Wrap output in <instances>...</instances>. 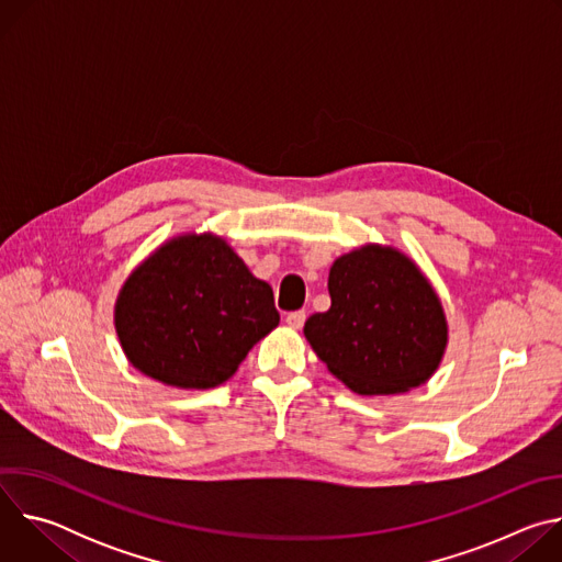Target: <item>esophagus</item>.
<instances>
[{
	"label": "esophagus",
	"instance_id": "1",
	"mask_svg": "<svg viewBox=\"0 0 562 562\" xmlns=\"http://www.w3.org/2000/svg\"><path fill=\"white\" fill-rule=\"evenodd\" d=\"M304 319H306V313H304V311H293V313L286 315V325H289L291 329H302Z\"/></svg>",
	"mask_w": 562,
	"mask_h": 562
}]
</instances>
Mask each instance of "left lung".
Returning a JSON list of instances; mask_svg holds the SVG:
<instances>
[{
  "instance_id": "1",
  "label": "left lung",
  "mask_w": 562,
  "mask_h": 562,
  "mask_svg": "<svg viewBox=\"0 0 562 562\" xmlns=\"http://www.w3.org/2000/svg\"><path fill=\"white\" fill-rule=\"evenodd\" d=\"M331 306L304 323L327 369L360 395H397L425 384L449 345L440 295L423 269L391 245L367 243L329 269Z\"/></svg>"
}]
</instances>
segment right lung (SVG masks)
<instances>
[{
	"label": "right lung",
	"mask_w": 562,
	"mask_h": 562,
	"mask_svg": "<svg viewBox=\"0 0 562 562\" xmlns=\"http://www.w3.org/2000/svg\"><path fill=\"white\" fill-rule=\"evenodd\" d=\"M113 323L126 360L176 389H213L280 325L273 291L226 237L165 239L124 280Z\"/></svg>",
	"instance_id": "add662e5"
}]
</instances>
